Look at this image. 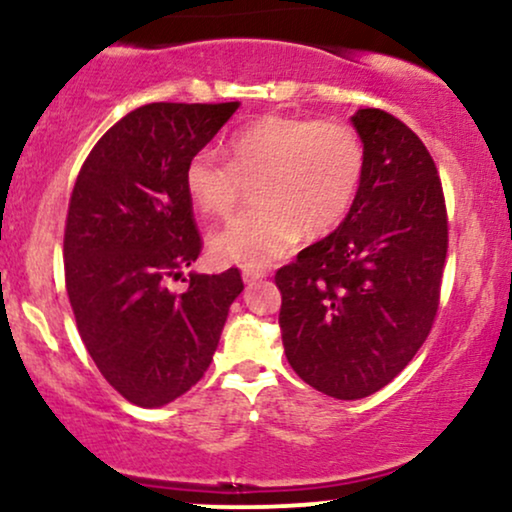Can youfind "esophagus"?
I'll return each mask as SVG.
<instances>
[{"label":"esophagus","mask_w":512,"mask_h":512,"mask_svg":"<svg viewBox=\"0 0 512 512\" xmlns=\"http://www.w3.org/2000/svg\"><path fill=\"white\" fill-rule=\"evenodd\" d=\"M267 276V272L264 269H257V267H245L243 269V281L245 284H255V281H260Z\"/></svg>","instance_id":"34e87169"}]
</instances>
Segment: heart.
Listing matches in <instances>:
<instances>
[{
    "label": "heart",
    "instance_id": "1",
    "mask_svg": "<svg viewBox=\"0 0 512 512\" xmlns=\"http://www.w3.org/2000/svg\"><path fill=\"white\" fill-rule=\"evenodd\" d=\"M228 163L202 149L187 161L185 190L211 219H226L250 182L252 207L211 236V255L267 267L296 245L301 228L322 236L339 226L361 187L366 149L351 125L267 115L226 144Z\"/></svg>",
    "mask_w": 512,
    "mask_h": 512
}]
</instances>
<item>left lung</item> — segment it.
I'll return each instance as SVG.
<instances>
[{
  "label": "left lung",
  "mask_w": 512,
  "mask_h": 512,
  "mask_svg": "<svg viewBox=\"0 0 512 512\" xmlns=\"http://www.w3.org/2000/svg\"><path fill=\"white\" fill-rule=\"evenodd\" d=\"M366 170L337 231L276 272L281 342L298 378L361 399L402 373L431 332L448 255L436 163L395 115L351 117Z\"/></svg>",
  "instance_id": "left-lung-1"
}]
</instances>
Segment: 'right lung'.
I'll return each mask as SVG.
<instances>
[{"label":"right lung","instance_id":"add662e5","mask_svg":"<svg viewBox=\"0 0 512 512\" xmlns=\"http://www.w3.org/2000/svg\"><path fill=\"white\" fill-rule=\"evenodd\" d=\"M240 103H149L98 139L76 178L64 276L76 327L103 378L137 407H163L207 373L238 269L190 272L202 252L185 166Z\"/></svg>","mask_w":512,"mask_h":512}]
</instances>
